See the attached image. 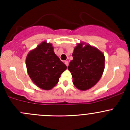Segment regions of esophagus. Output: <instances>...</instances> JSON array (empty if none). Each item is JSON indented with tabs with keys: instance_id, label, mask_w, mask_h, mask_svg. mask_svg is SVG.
Returning <instances> with one entry per match:
<instances>
[{
	"instance_id": "obj_1",
	"label": "esophagus",
	"mask_w": 130,
	"mask_h": 130,
	"mask_svg": "<svg viewBox=\"0 0 130 130\" xmlns=\"http://www.w3.org/2000/svg\"><path fill=\"white\" fill-rule=\"evenodd\" d=\"M64 63H65V65H67V67L69 66V61H65V62H64Z\"/></svg>"
}]
</instances>
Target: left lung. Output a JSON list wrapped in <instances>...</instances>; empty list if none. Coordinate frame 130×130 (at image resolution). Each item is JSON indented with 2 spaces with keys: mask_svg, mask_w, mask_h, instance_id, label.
<instances>
[{
  "mask_svg": "<svg viewBox=\"0 0 130 130\" xmlns=\"http://www.w3.org/2000/svg\"><path fill=\"white\" fill-rule=\"evenodd\" d=\"M78 44L72 54L73 59L68 69L73 84L81 90L90 89L99 80L104 69L105 58L101 52L89 44Z\"/></svg>",
  "mask_w": 130,
  "mask_h": 130,
  "instance_id": "1",
  "label": "left lung"
}]
</instances>
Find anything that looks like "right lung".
<instances>
[{
	"label": "right lung",
	"instance_id": "right-lung-1",
	"mask_svg": "<svg viewBox=\"0 0 130 130\" xmlns=\"http://www.w3.org/2000/svg\"><path fill=\"white\" fill-rule=\"evenodd\" d=\"M27 73L32 82L41 89L50 90L58 82L67 66L54 53L52 44L43 42L26 57Z\"/></svg>",
	"mask_w": 130,
	"mask_h": 130
}]
</instances>
